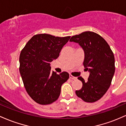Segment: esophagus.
I'll return each mask as SVG.
<instances>
[{
  "label": "esophagus",
  "instance_id": "1",
  "mask_svg": "<svg viewBox=\"0 0 126 126\" xmlns=\"http://www.w3.org/2000/svg\"><path fill=\"white\" fill-rule=\"evenodd\" d=\"M70 78L73 79V80H76V79H77V77H74V76H72L71 74H70Z\"/></svg>",
  "mask_w": 126,
  "mask_h": 126
}]
</instances>
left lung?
Listing matches in <instances>:
<instances>
[{
  "label": "left lung",
  "mask_w": 126,
  "mask_h": 126,
  "mask_svg": "<svg viewBox=\"0 0 126 126\" xmlns=\"http://www.w3.org/2000/svg\"><path fill=\"white\" fill-rule=\"evenodd\" d=\"M70 42L78 43L84 50L83 65L90 73L87 81L78 77L83 86L76 94L86 102L98 101L108 90L115 73L114 53L105 39L92 32L73 36Z\"/></svg>",
  "instance_id": "8db88e82"
}]
</instances>
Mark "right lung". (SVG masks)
I'll return each instance as SVG.
<instances>
[{
  "label": "right lung",
  "instance_id": "obj_1",
  "mask_svg": "<svg viewBox=\"0 0 126 126\" xmlns=\"http://www.w3.org/2000/svg\"><path fill=\"white\" fill-rule=\"evenodd\" d=\"M70 36L36 34L27 42L19 56V72L27 92L41 105L58 99L61 86L69 78L67 72L51 71L50 63L57 59Z\"/></svg>",
  "mask_w": 126,
  "mask_h": 126
}]
</instances>
